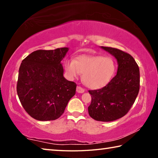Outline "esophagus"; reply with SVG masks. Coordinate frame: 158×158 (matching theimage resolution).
Listing matches in <instances>:
<instances>
[{
	"instance_id": "obj_1",
	"label": "esophagus",
	"mask_w": 158,
	"mask_h": 158,
	"mask_svg": "<svg viewBox=\"0 0 158 158\" xmlns=\"http://www.w3.org/2000/svg\"><path fill=\"white\" fill-rule=\"evenodd\" d=\"M85 91V90L83 89L82 87L81 86H77V92L79 93H83Z\"/></svg>"
}]
</instances>
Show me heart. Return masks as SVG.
Listing matches in <instances>:
<instances>
[{"label": "heart", "mask_w": 158, "mask_h": 158, "mask_svg": "<svg viewBox=\"0 0 158 158\" xmlns=\"http://www.w3.org/2000/svg\"><path fill=\"white\" fill-rule=\"evenodd\" d=\"M65 73L69 78L74 79L83 73V81L90 89H99L107 84L114 77L116 63L110 56L82 55L75 60L65 61Z\"/></svg>", "instance_id": "b5f03b06"}]
</instances>
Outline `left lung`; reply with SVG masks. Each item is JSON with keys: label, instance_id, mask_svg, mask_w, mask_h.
Wrapping results in <instances>:
<instances>
[{"label": "left lung", "instance_id": "obj_1", "mask_svg": "<svg viewBox=\"0 0 158 158\" xmlns=\"http://www.w3.org/2000/svg\"><path fill=\"white\" fill-rule=\"evenodd\" d=\"M101 48L116 58L117 74L105 86L89 90L91 103L88 109L95 121L109 122L124 116L133 105L139 91V68L129 53L116 48Z\"/></svg>", "mask_w": 158, "mask_h": 158}]
</instances>
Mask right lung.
<instances>
[{
    "label": "right lung",
    "instance_id": "1",
    "mask_svg": "<svg viewBox=\"0 0 158 158\" xmlns=\"http://www.w3.org/2000/svg\"><path fill=\"white\" fill-rule=\"evenodd\" d=\"M68 50H37L21 62L17 95L25 111L37 121L58 118L75 95L77 84L63 77L60 63Z\"/></svg>",
    "mask_w": 158,
    "mask_h": 158
}]
</instances>
